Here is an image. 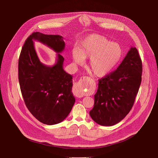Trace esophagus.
I'll return each mask as SVG.
<instances>
[{
  "mask_svg": "<svg viewBox=\"0 0 158 158\" xmlns=\"http://www.w3.org/2000/svg\"><path fill=\"white\" fill-rule=\"evenodd\" d=\"M73 94L77 98H82L83 97L84 95V92L82 91V89L81 87V85H79V83H77L73 88Z\"/></svg>",
  "mask_w": 158,
  "mask_h": 158,
  "instance_id": "1",
  "label": "esophagus"
}]
</instances>
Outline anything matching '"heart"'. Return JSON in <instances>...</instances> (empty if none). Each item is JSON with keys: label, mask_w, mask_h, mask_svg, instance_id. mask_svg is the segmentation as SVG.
Instances as JSON below:
<instances>
[{"label": "heart", "mask_w": 158, "mask_h": 158, "mask_svg": "<svg viewBox=\"0 0 158 158\" xmlns=\"http://www.w3.org/2000/svg\"><path fill=\"white\" fill-rule=\"evenodd\" d=\"M123 54L121 45L99 35H91L79 44L78 50L73 51V59L82 65L84 59L90 58L89 68L98 76L110 73L120 62Z\"/></svg>", "instance_id": "heart-1"}]
</instances>
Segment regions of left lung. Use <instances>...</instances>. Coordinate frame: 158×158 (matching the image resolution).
<instances>
[{
  "mask_svg": "<svg viewBox=\"0 0 158 158\" xmlns=\"http://www.w3.org/2000/svg\"><path fill=\"white\" fill-rule=\"evenodd\" d=\"M142 61L131 48L118 69L99 79L94 104L89 114L101 126H113L129 113L141 82Z\"/></svg>",
  "mask_w": 158,
  "mask_h": 158,
  "instance_id": "obj_1",
  "label": "left lung"
}]
</instances>
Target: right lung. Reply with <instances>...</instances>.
I'll return each mask as SVG.
<instances>
[{
  "mask_svg": "<svg viewBox=\"0 0 158 158\" xmlns=\"http://www.w3.org/2000/svg\"><path fill=\"white\" fill-rule=\"evenodd\" d=\"M33 40L42 42L58 53L53 66H47L40 61ZM64 48L62 36L36 32L26 39L19 56L18 77L22 97L31 113L45 124L62 122L75 102L73 76L63 69L64 58L59 54Z\"/></svg>",
  "mask_w": 158,
  "mask_h": 158,
  "instance_id": "right-lung-1",
  "label": "right lung"
}]
</instances>
